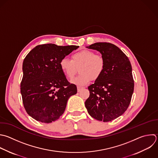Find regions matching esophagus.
I'll use <instances>...</instances> for the list:
<instances>
[{
    "instance_id": "obj_1",
    "label": "esophagus",
    "mask_w": 158,
    "mask_h": 158,
    "mask_svg": "<svg viewBox=\"0 0 158 158\" xmlns=\"http://www.w3.org/2000/svg\"><path fill=\"white\" fill-rule=\"evenodd\" d=\"M84 88L83 87H81V86H77V91L78 92H80L82 89H83Z\"/></svg>"
}]
</instances>
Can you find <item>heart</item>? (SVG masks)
I'll use <instances>...</instances> for the list:
<instances>
[{
	"label": "heart",
	"instance_id": "1",
	"mask_svg": "<svg viewBox=\"0 0 158 158\" xmlns=\"http://www.w3.org/2000/svg\"><path fill=\"white\" fill-rule=\"evenodd\" d=\"M59 65L69 79L73 78L79 69L80 74L71 82L78 85H85L91 80H97L101 76L105 68V59L101 54L84 49L73 54L71 60L66 57L62 59Z\"/></svg>",
	"mask_w": 158,
	"mask_h": 158
}]
</instances>
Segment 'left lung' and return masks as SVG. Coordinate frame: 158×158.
<instances>
[{"mask_svg":"<svg viewBox=\"0 0 158 158\" xmlns=\"http://www.w3.org/2000/svg\"><path fill=\"white\" fill-rule=\"evenodd\" d=\"M87 48L101 52L105 68L88 88L89 97L85 102L86 108L94 118L112 121L126 111L131 99L134 81L130 62L118 47L109 43H96Z\"/></svg>","mask_w":158,"mask_h":158,"instance_id":"1","label":"left lung"}]
</instances>
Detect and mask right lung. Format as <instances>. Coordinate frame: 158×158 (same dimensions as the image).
I'll list each match as a JSON object with an SVG mask.
<instances>
[{"label":"right lung","instance_id":"add662e5","mask_svg":"<svg viewBox=\"0 0 158 158\" xmlns=\"http://www.w3.org/2000/svg\"><path fill=\"white\" fill-rule=\"evenodd\" d=\"M78 48L41 44L25 58L20 91L27 112L37 121L48 123L59 118L69 98L77 93L76 85L68 81L59 63Z\"/></svg>","mask_w":158,"mask_h":158}]
</instances>
